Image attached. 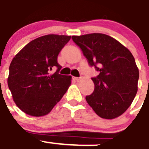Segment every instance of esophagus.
I'll use <instances>...</instances> for the list:
<instances>
[{
  "label": "esophagus",
  "mask_w": 149,
  "mask_h": 149,
  "mask_svg": "<svg viewBox=\"0 0 149 149\" xmlns=\"http://www.w3.org/2000/svg\"><path fill=\"white\" fill-rule=\"evenodd\" d=\"M73 79H74L76 80V81H77V82H78V81H79V80L81 79H82V78H81V77H74V78H73Z\"/></svg>",
  "instance_id": "34e87169"
}]
</instances>
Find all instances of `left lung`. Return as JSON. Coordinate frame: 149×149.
I'll return each mask as SVG.
<instances>
[{"instance_id": "left-lung-1", "label": "left lung", "mask_w": 149, "mask_h": 149, "mask_svg": "<svg viewBox=\"0 0 149 149\" xmlns=\"http://www.w3.org/2000/svg\"><path fill=\"white\" fill-rule=\"evenodd\" d=\"M91 66L100 74L92 78L94 91L85 99L102 118L113 119L131 105L138 90L139 69L127 48L103 33L73 36Z\"/></svg>"}]
</instances>
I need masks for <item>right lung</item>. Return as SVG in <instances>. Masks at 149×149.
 Wrapping results in <instances>:
<instances>
[{
    "instance_id": "1",
    "label": "right lung",
    "mask_w": 149,
    "mask_h": 149,
    "mask_svg": "<svg viewBox=\"0 0 149 149\" xmlns=\"http://www.w3.org/2000/svg\"><path fill=\"white\" fill-rule=\"evenodd\" d=\"M70 36L48 34L28 42L10 65L7 83L18 107L29 116L40 117L49 113L67 92L71 76L58 72V55ZM58 70L52 74L50 71Z\"/></svg>"
}]
</instances>
